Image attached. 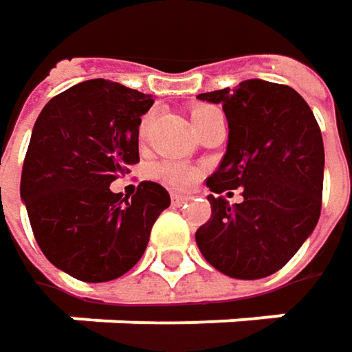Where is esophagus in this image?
<instances>
[{
	"label": "esophagus",
	"instance_id": "1",
	"mask_svg": "<svg viewBox=\"0 0 352 352\" xmlns=\"http://www.w3.org/2000/svg\"><path fill=\"white\" fill-rule=\"evenodd\" d=\"M188 202V197H182V195H172V204L174 206H182Z\"/></svg>",
	"mask_w": 352,
	"mask_h": 352
}]
</instances>
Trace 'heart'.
<instances>
[{
  "label": "heart",
  "mask_w": 352,
  "mask_h": 352,
  "mask_svg": "<svg viewBox=\"0 0 352 352\" xmlns=\"http://www.w3.org/2000/svg\"><path fill=\"white\" fill-rule=\"evenodd\" d=\"M217 107L212 105H195L190 109V119L192 123L202 119V117H208L212 113H217ZM146 127H148V119H144V125H142V135L146 133ZM154 176L157 180H162L164 184L172 186V188H188L197 182L198 170L190 168V166H184V164H178V162H162L154 168Z\"/></svg>",
  "instance_id": "heart-1"
}]
</instances>
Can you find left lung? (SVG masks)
I'll use <instances>...</instances> for the list:
<instances>
[{
    "label": "left lung",
    "mask_w": 352,
    "mask_h": 352,
    "mask_svg": "<svg viewBox=\"0 0 352 352\" xmlns=\"http://www.w3.org/2000/svg\"><path fill=\"white\" fill-rule=\"evenodd\" d=\"M198 99L221 103L229 123L227 152L206 180L210 219L197 231L198 249L229 278H267L296 255L318 223L324 178L320 127L292 87L261 78ZM235 188H243L239 205L216 197Z\"/></svg>",
    "instance_id": "left-lung-1"
}]
</instances>
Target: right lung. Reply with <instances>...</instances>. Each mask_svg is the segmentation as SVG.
<instances>
[{
	"label": "right lung",
	"mask_w": 352,
	"mask_h": 352,
	"mask_svg": "<svg viewBox=\"0 0 352 352\" xmlns=\"http://www.w3.org/2000/svg\"><path fill=\"white\" fill-rule=\"evenodd\" d=\"M152 105V95L93 78L50 99L34 123L20 195L42 253L80 282L127 274L170 206L155 182L131 198L109 188L140 162L142 115Z\"/></svg>",
	"instance_id": "1"
}]
</instances>
